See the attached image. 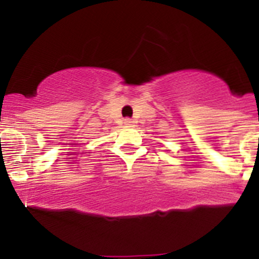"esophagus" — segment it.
<instances>
[{
	"label": "esophagus",
	"instance_id": "1",
	"mask_svg": "<svg viewBox=\"0 0 259 259\" xmlns=\"http://www.w3.org/2000/svg\"><path fill=\"white\" fill-rule=\"evenodd\" d=\"M124 124L130 125V127H131V125H134V120H132V119H124Z\"/></svg>",
	"mask_w": 259,
	"mask_h": 259
}]
</instances>
